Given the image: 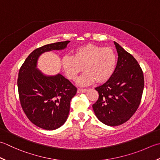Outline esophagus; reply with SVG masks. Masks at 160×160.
<instances>
[{
  "instance_id": "34e87169",
  "label": "esophagus",
  "mask_w": 160,
  "mask_h": 160,
  "mask_svg": "<svg viewBox=\"0 0 160 160\" xmlns=\"http://www.w3.org/2000/svg\"><path fill=\"white\" fill-rule=\"evenodd\" d=\"M87 92V89H80V88H79V89H78V90H77V92L78 93H84V92Z\"/></svg>"
}]
</instances>
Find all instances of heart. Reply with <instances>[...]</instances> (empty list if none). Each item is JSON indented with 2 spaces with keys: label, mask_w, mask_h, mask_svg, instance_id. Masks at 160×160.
I'll return each instance as SVG.
<instances>
[{
  "label": "heart",
  "mask_w": 160,
  "mask_h": 160,
  "mask_svg": "<svg viewBox=\"0 0 160 160\" xmlns=\"http://www.w3.org/2000/svg\"><path fill=\"white\" fill-rule=\"evenodd\" d=\"M61 65L66 76L71 80H76L83 67L85 71L78 79L80 85H87L94 80L102 83L114 73L117 55L110 48L89 43L75 49L73 56L64 55L61 58Z\"/></svg>",
  "instance_id": "1"
}]
</instances>
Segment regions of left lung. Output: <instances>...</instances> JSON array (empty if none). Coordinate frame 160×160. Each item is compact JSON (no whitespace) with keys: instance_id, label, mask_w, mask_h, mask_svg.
Here are the masks:
<instances>
[{"instance_id":"left-lung-1","label":"left lung","mask_w":160,"mask_h":160,"mask_svg":"<svg viewBox=\"0 0 160 160\" xmlns=\"http://www.w3.org/2000/svg\"><path fill=\"white\" fill-rule=\"evenodd\" d=\"M114 43L118 56L116 69L107 82L95 88L99 97L92 105L98 120L109 126H119L132 117L144 87L143 71L135 58Z\"/></svg>"}]
</instances>
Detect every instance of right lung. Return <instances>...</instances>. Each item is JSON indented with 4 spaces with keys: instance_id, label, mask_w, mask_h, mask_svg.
Instances as JSON below:
<instances>
[{
    "instance_id": "1",
    "label": "right lung",
    "mask_w": 160,
    "mask_h": 160,
    "mask_svg": "<svg viewBox=\"0 0 160 160\" xmlns=\"http://www.w3.org/2000/svg\"><path fill=\"white\" fill-rule=\"evenodd\" d=\"M70 41L43 46L28 55L18 72L17 85L21 108L33 124L52 130L67 121L77 88L60 73L46 76L37 68L42 53L67 48Z\"/></svg>"
}]
</instances>
